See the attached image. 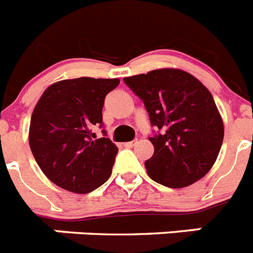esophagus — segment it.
Wrapping results in <instances>:
<instances>
[{
    "instance_id": "obj_1",
    "label": "esophagus",
    "mask_w": 253,
    "mask_h": 253,
    "mask_svg": "<svg viewBox=\"0 0 253 253\" xmlns=\"http://www.w3.org/2000/svg\"><path fill=\"white\" fill-rule=\"evenodd\" d=\"M135 144H137V139H134V141H130V142H125L124 146H125V147L131 148V147H134Z\"/></svg>"
}]
</instances>
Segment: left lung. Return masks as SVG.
<instances>
[{"instance_id": "obj_1", "label": "left lung", "mask_w": 253, "mask_h": 253, "mask_svg": "<svg viewBox=\"0 0 253 253\" xmlns=\"http://www.w3.org/2000/svg\"><path fill=\"white\" fill-rule=\"evenodd\" d=\"M143 101L151 124L153 155L144 166L152 180L169 188L193 184L210 171L224 139L223 119L212 94L180 69H156L124 78Z\"/></svg>"}]
</instances>
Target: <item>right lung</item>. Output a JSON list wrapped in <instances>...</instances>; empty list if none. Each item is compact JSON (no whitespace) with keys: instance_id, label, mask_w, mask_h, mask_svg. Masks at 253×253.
<instances>
[{"instance_id":"add662e5","label":"right lung","mask_w":253,"mask_h":253,"mask_svg":"<svg viewBox=\"0 0 253 253\" xmlns=\"http://www.w3.org/2000/svg\"><path fill=\"white\" fill-rule=\"evenodd\" d=\"M120 81L82 77L56 82L37 102L29 126V146L43 174L73 193H89L110 178L118 147L96 139L102 126L106 94Z\"/></svg>"}]
</instances>
